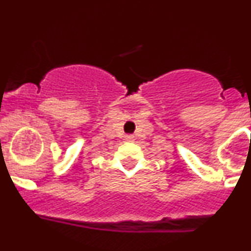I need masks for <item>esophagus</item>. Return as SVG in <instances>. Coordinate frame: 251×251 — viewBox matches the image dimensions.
I'll return each mask as SVG.
<instances>
[{
    "mask_svg": "<svg viewBox=\"0 0 251 251\" xmlns=\"http://www.w3.org/2000/svg\"><path fill=\"white\" fill-rule=\"evenodd\" d=\"M125 140L128 141V142H132L133 141V136L132 135H126Z\"/></svg>",
    "mask_w": 251,
    "mask_h": 251,
    "instance_id": "esophagus-1",
    "label": "esophagus"
}]
</instances>
